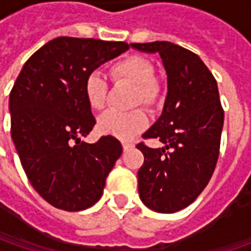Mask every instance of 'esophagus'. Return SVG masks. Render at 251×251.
I'll list each match as a JSON object with an SVG mask.
<instances>
[{
  "instance_id": "34e87169",
  "label": "esophagus",
  "mask_w": 251,
  "mask_h": 251,
  "mask_svg": "<svg viewBox=\"0 0 251 251\" xmlns=\"http://www.w3.org/2000/svg\"><path fill=\"white\" fill-rule=\"evenodd\" d=\"M132 148H134V144H131V142H123V151L124 152L132 150Z\"/></svg>"
}]
</instances>
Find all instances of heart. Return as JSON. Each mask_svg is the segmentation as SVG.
<instances>
[{"mask_svg": "<svg viewBox=\"0 0 251 251\" xmlns=\"http://www.w3.org/2000/svg\"><path fill=\"white\" fill-rule=\"evenodd\" d=\"M114 81L135 85L134 103L153 106L160 98V85L153 79V65L144 57H126L110 68ZM83 92L88 104L93 110H101L107 100V82L98 71L91 73L83 82ZM148 126V116L142 109L132 111L107 110L98 119L100 134L119 140H132Z\"/></svg>", "mask_w": 251, "mask_h": 251, "instance_id": "heart-1", "label": "heart"}]
</instances>
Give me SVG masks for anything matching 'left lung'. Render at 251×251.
Instances as JSON below:
<instances>
[{"mask_svg": "<svg viewBox=\"0 0 251 251\" xmlns=\"http://www.w3.org/2000/svg\"><path fill=\"white\" fill-rule=\"evenodd\" d=\"M141 53L159 54L168 93L162 114L144 132L160 148L138 144L144 165L138 193L147 207L173 214L190 205L205 188L219 155L224 110L218 85L197 54L170 42L131 43Z\"/></svg>", "mask_w": 251, "mask_h": 251, "instance_id": "8db88e82", "label": "left lung"}]
</instances>
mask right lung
Masks as SVG:
<instances>
[{
    "mask_svg": "<svg viewBox=\"0 0 251 251\" xmlns=\"http://www.w3.org/2000/svg\"><path fill=\"white\" fill-rule=\"evenodd\" d=\"M128 50L123 42L57 37L25 63L9 95L11 137L33 188L53 207L82 211L99 201L123 148L114 137L82 141L96 124L85 78Z\"/></svg>",
    "mask_w": 251,
    "mask_h": 251,
    "instance_id": "1",
    "label": "right lung"
}]
</instances>
